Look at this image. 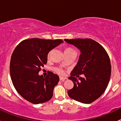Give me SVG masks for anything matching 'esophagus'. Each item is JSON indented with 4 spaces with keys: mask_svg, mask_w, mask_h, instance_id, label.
Returning a JSON list of instances; mask_svg holds the SVG:
<instances>
[{
    "mask_svg": "<svg viewBox=\"0 0 121 121\" xmlns=\"http://www.w3.org/2000/svg\"><path fill=\"white\" fill-rule=\"evenodd\" d=\"M66 79H67L66 77H60V80L62 81H64V80H66Z\"/></svg>",
    "mask_w": 121,
    "mask_h": 121,
    "instance_id": "esophagus-1",
    "label": "esophagus"
}]
</instances>
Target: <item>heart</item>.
<instances>
[{
    "mask_svg": "<svg viewBox=\"0 0 121 121\" xmlns=\"http://www.w3.org/2000/svg\"><path fill=\"white\" fill-rule=\"evenodd\" d=\"M75 52V51L71 48H65V50H64V53H70V52ZM51 54H52V52H50L49 53H48V57L50 56ZM63 64H64V63H63ZM55 71H56V73H57L58 74H60V75H63V74H64V71H63V70L61 68H55Z\"/></svg>",
    "mask_w": 121,
    "mask_h": 121,
    "instance_id": "obj_1",
    "label": "heart"
}]
</instances>
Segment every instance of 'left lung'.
Returning a JSON list of instances; mask_svg holds the SVG:
<instances>
[{"label":"left lung","mask_w":121,"mask_h":121,"mask_svg":"<svg viewBox=\"0 0 121 121\" xmlns=\"http://www.w3.org/2000/svg\"><path fill=\"white\" fill-rule=\"evenodd\" d=\"M64 41L78 48L81 53L68 78L74 84L68 91V96L81 103H91L101 97L109 83L111 73L109 56L101 45L91 39H64ZM80 74L85 77L77 79Z\"/></svg>","instance_id":"left-lung-1"}]
</instances>
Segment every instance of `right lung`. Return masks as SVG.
Here are the masks:
<instances>
[{
  "label": "right lung",
  "mask_w": 121,
  "mask_h": 121,
  "mask_svg": "<svg viewBox=\"0 0 121 121\" xmlns=\"http://www.w3.org/2000/svg\"><path fill=\"white\" fill-rule=\"evenodd\" d=\"M63 43L60 39L33 38L23 40L14 49L10 64L11 79L18 93L27 101L39 104L52 98L59 77L52 72L46 77L39 73L47 64L48 53Z\"/></svg>",
  "instance_id": "add662e5"
}]
</instances>
